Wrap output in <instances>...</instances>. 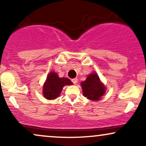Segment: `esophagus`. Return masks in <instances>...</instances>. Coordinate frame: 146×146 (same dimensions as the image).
<instances>
[{
  "label": "esophagus",
  "instance_id": "1",
  "mask_svg": "<svg viewBox=\"0 0 146 146\" xmlns=\"http://www.w3.org/2000/svg\"><path fill=\"white\" fill-rule=\"evenodd\" d=\"M72 82L74 84H76L77 82H78V78L72 79Z\"/></svg>",
  "mask_w": 146,
  "mask_h": 146
}]
</instances>
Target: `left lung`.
Returning <instances> with one entry per match:
<instances>
[{"label": "left lung", "instance_id": "obj_1", "mask_svg": "<svg viewBox=\"0 0 146 146\" xmlns=\"http://www.w3.org/2000/svg\"><path fill=\"white\" fill-rule=\"evenodd\" d=\"M81 86L84 96L93 101L100 100L106 92V87L96 73L88 75L86 80L81 82Z\"/></svg>", "mask_w": 146, "mask_h": 146}]
</instances>
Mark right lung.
<instances>
[{
  "label": "right lung",
  "instance_id": "add662e5",
  "mask_svg": "<svg viewBox=\"0 0 146 146\" xmlns=\"http://www.w3.org/2000/svg\"><path fill=\"white\" fill-rule=\"evenodd\" d=\"M73 84L69 79L59 78L56 72L48 73L42 88L43 95L47 100H55L60 96L63 87Z\"/></svg>",
  "mask_w": 146,
  "mask_h": 146
}]
</instances>
